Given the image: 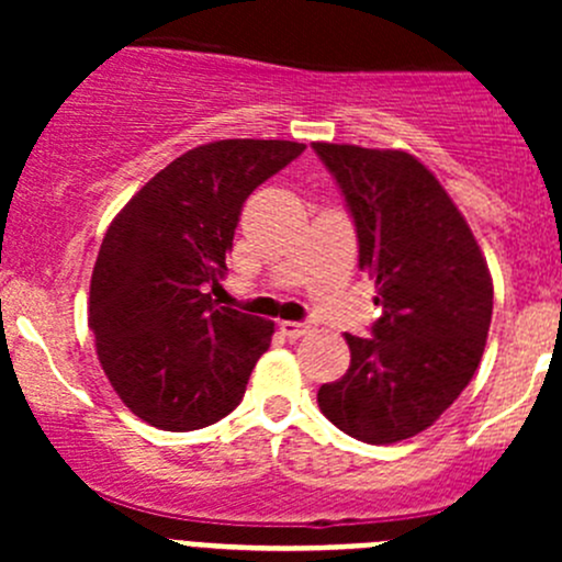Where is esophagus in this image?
Masks as SVG:
<instances>
[{
  "label": "esophagus",
  "mask_w": 562,
  "mask_h": 562,
  "mask_svg": "<svg viewBox=\"0 0 562 562\" xmlns=\"http://www.w3.org/2000/svg\"><path fill=\"white\" fill-rule=\"evenodd\" d=\"M280 331L285 334L288 339H299V337H304V334H310V331H313V326H310V323L282 321V323H280Z\"/></svg>",
  "instance_id": "34e87169"
}]
</instances>
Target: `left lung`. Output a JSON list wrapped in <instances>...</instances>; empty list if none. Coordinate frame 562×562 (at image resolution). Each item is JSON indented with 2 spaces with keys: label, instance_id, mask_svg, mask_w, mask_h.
Listing matches in <instances>:
<instances>
[{
  "label": "left lung",
  "instance_id": "1",
  "mask_svg": "<svg viewBox=\"0 0 562 562\" xmlns=\"http://www.w3.org/2000/svg\"><path fill=\"white\" fill-rule=\"evenodd\" d=\"M345 195L359 266L383 315L372 337L345 334L350 367L317 405L345 435L396 443L424 432L462 394L484 353L492 277L449 192L407 151L313 144Z\"/></svg>",
  "mask_w": 562,
  "mask_h": 562
}]
</instances>
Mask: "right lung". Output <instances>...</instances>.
I'll list each match as a JSON object with an SVG mask.
<instances>
[{"label": "right lung", "instance_id": "1", "mask_svg": "<svg viewBox=\"0 0 562 562\" xmlns=\"http://www.w3.org/2000/svg\"><path fill=\"white\" fill-rule=\"evenodd\" d=\"M296 140H214L176 157L116 214L89 288V328L119 400L151 427L190 432L228 416L274 323L220 307L247 195L296 160Z\"/></svg>", "mask_w": 562, "mask_h": 562}]
</instances>
